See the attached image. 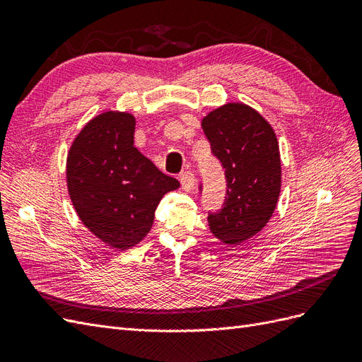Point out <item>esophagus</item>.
<instances>
[{"label":"esophagus","instance_id":"obj_1","mask_svg":"<svg viewBox=\"0 0 362 362\" xmlns=\"http://www.w3.org/2000/svg\"><path fill=\"white\" fill-rule=\"evenodd\" d=\"M180 181H181L182 190L190 192V190H193V187H194L196 178H194V175H193L192 172H184V173L181 175V177H180Z\"/></svg>","mask_w":362,"mask_h":362}]
</instances>
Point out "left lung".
Here are the masks:
<instances>
[{"label": "left lung", "mask_w": 362, "mask_h": 362, "mask_svg": "<svg viewBox=\"0 0 362 362\" xmlns=\"http://www.w3.org/2000/svg\"><path fill=\"white\" fill-rule=\"evenodd\" d=\"M213 156L222 163L226 196L208 225L225 245L257 235L275 211L281 192V157L275 131L254 108L228 103L202 119ZM202 190V187H199Z\"/></svg>", "instance_id": "obj_1"}]
</instances>
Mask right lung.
I'll return each mask as SVG.
<instances>
[{"instance_id":"obj_1","label":"right lung","mask_w":362,"mask_h":362,"mask_svg":"<svg viewBox=\"0 0 362 362\" xmlns=\"http://www.w3.org/2000/svg\"><path fill=\"white\" fill-rule=\"evenodd\" d=\"M134 129L133 115H98L75 137L66 161L68 192L80 221L117 250L146 237L163 196L180 187L134 146Z\"/></svg>"}]
</instances>
